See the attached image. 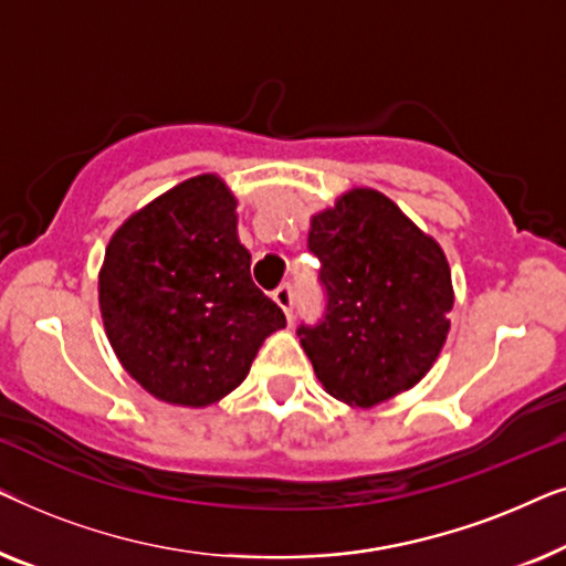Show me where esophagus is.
<instances>
[{
  "mask_svg": "<svg viewBox=\"0 0 566 566\" xmlns=\"http://www.w3.org/2000/svg\"><path fill=\"white\" fill-rule=\"evenodd\" d=\"M273 298H275V304L283 308L285 319L291 322L293 319V304H296V301H293V289H291V285H281V289L273 293Z\"/></svg>",
  "mask_w": 566,
  "mask_h": 566,
  "instance_id": "obj_1",
  "label": "esophagus"
}]
</instances>
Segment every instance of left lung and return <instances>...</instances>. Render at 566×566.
I'll return each mask as SVG.
<instances>
[{
    "mask_svg": "<svg viewBox=\"0 0 566 566\" xmlns=\"http://www.w3.org/2000/svg\"><path fill=\"white\" fill-rule=\"evenodd\" d=\"M327 314L298 327L329 397L376 407L420 384L451 329L453 283L436 239L374 188H353L312 216Z\"/></svg>",
    "mask_w": 566,
    "mask_h": 566,
    "instance_id": "1",
    "label": "left lung"
}]
</instances>
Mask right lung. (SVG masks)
I'll return each mask as SVG.
<instances>
[{"mask_svg":"<svg viewBox=\"0 0 566 566\" xmlns=\"http://www.w3.org/2000/svg\"><path fill=\"white\" fill-rule=\"evenodd\" d=\"M237 196L219 175L175 185L115 229L97 301L115 358L154 399L211 407L285 316L250 275Z\"/></svg>","mask_w":566,"mask_h":566,"instance_id":"right-lung-1","label":"right lung"}]
</instances>
